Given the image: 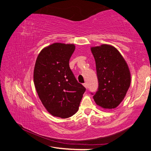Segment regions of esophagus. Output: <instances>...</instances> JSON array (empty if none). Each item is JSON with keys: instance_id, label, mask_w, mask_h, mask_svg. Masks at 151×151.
<instances>
[{"instance_id": "obj_1", "label": "esophagus", "mask_w": 151, "mask_h": 151, "mask_svg": "<svg viewBox=\"0 0 151 151\" xmlns=\"http://www.w3.org/2000/svg\"><path fill=\"white\" fill-rule=\"evenodd\" d=\"M83 86H85V87L86 88H88V84L86 83H84L83 84Z\"/></svg>"}]
</instances>
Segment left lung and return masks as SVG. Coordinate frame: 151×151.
<instances>
[{
    "label": "left lung",
    "mask_w": 151,
    "mask_h": 151,
    "mask_svg": "<svg viewBox=\"0 0 151 151\" xmlns=\"http://www.w3.org/2000/svg\"><path fill=\"white\" fill-rule=\"evenodd\" d=\"M91 50L95 60L99 81L94 101L103 109H115L123 101L131 85L129 66L113 46L103 44L92 47Z\"/></svg>",
    "instance_id": "left-lung-1"
}]
</instances>
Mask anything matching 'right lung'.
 Masks as SVG:
<instances>
[{"label":"right lung","mask_w":151,"mask_h":151,"mask_svg":"<svg viewBox=\"0 0 151 151\" xmlns=\"http://www.w3.org/2000/svg\"><path fill=\"white\" fill-rule=\"evenodd\" d=\"M74 44L55 42L45 47L36 60L34 84L43 106L52 116L68 118L78 111L86 88L69 66Z\"/></svg>","instance_id":"1"}]
</instances>
